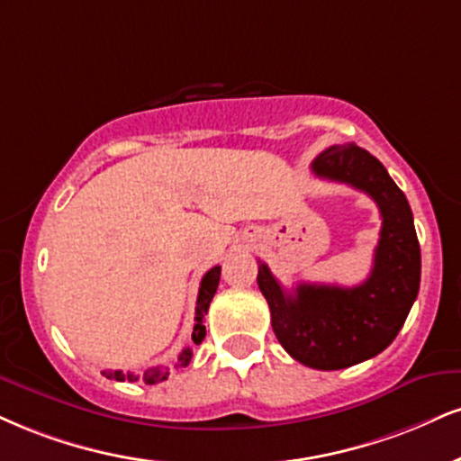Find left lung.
Instances as JSON below:
<instances>
[{"mask_svg": "<svg viewBox=\"0 0 461 461\" xmlns=\"http://www.w3.org/2000/svg\"><path fill=\"white\" fill-rule=\"evenodd\" d=\"M312 169L378 203L382 230L374 268L357 287L298 284L285 292L259 262L258 285L268 301L276 339L292 358L321 371L346 369L374 358L402 330L419 294L420 247L406 195L367 149L354 143L330 146Z\"/></svg>", "mask_w": 461, "mask_h": 461, "instance_id": "left-lung-1", "label": "left lung"}]
</instances>
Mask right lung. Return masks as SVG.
Instances as JSON below:
<instances>
[{"label":"right lung","mask_w":461,"mask_h":461,"mask_svg":"<svg viewBox=\"0 0 461 461\" xmlns=\"http://www.w3.org/2000/svg\"><path fill=\"white\" fill-rule=\"evenodd\" d=\"M219 279H221V266H214V268H210L206 275H203L202 284H199V294H197V307H195V326H193V341L195 343H202L203 337H206V326H203V318H206L208 313V307L210 303H212V296L216 292V287H219ZM193 358V350L191 348H185V350L180 352V357H177V365L180 367H186L188 363H191ZM103 375H107L109 380H118V382H137L140 378H143L146 384H157V382H163L167 380L169 375V369L163 367V365H157V367H149L143 371V375H137L132 374V371H103Z\"/></svg>","instance_id":"1"}]
</instances>
